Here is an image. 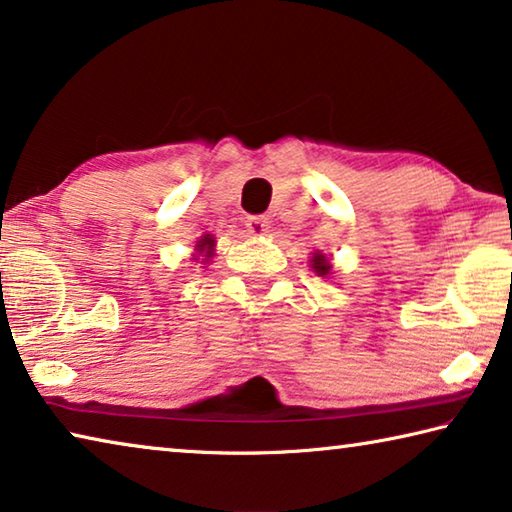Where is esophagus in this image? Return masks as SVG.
Instances as JSON below:
<instances>
[{
    "mask_svg": "<svg viewBox=\"0 0 512 512\" xmlns=\"http://www.w3.org/2000/svg\"><path fill=\"white\" fill-rule=\"evenodd\" d=\"M270 229V222H267V217L263 215H251L247 217V231L254 233V236H263Z\"/></svg>",
    "mask_w": 512,
    "mask_h": 512,
    "instance_id": "34e87169",
    "label": "esophagus"
}]
</instances>
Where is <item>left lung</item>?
Wrapping results in <instances>:
<instances>
[{"label": "left lung", "mask_w": 512, "mask_h": 512, "mask_svg": "<svg viewBox=\"0 0 512 512\" xmlns=\"http://www.w3.org/2000/svg\"><path fill=\"white\" fill-rule=\"evenodd\" d=\"M311 267L317 272V276L331 274V263H329V258L322 254V251H315L313 258H311Z\"/></svg>", "instance_id": "left-lung-1"}]
</instances>
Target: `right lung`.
I'll list each match as a JSON object with an SVG mask.
<instances>
[{
	"mask_svg": "<svg viewBox=\"0 0 512 512\" xmlns=\"http://www.w3.org/2000/svg\"><path fill=\"white\" fill-rule=\"evenodd\" d=\"M213 251H215V238L211 233H206V236H201V240L197 242L195 261L201 258V263H208V258H213Z\"/></svg>",
	"mask_w": 512,
	"mask_h": 512,
	"instance_id": "right-lung-1",
	"label": "right lung"
}]
</instances>
